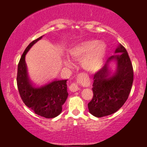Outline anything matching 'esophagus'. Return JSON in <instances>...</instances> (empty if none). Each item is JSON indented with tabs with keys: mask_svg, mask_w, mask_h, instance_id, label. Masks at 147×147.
<instances>
[{
	"mask_svg": "<svg viewBox=\"0 0 147 147\" xmlns=\"http://www.w3.org/2000/svg\"><path fill=\"white\" fill-rule=\"evenodd\" d=\"M69 90L71 92H74L79 90V88H78V85L75 84V83H73V84H71V85H70Z\"/></svg>",
	"mask_w": 147,
	"mask_h": 147,
	"instance_id": "obj_1",
	"label": "esophagus"
}]
</instances>
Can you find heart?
Segmentation results:
<instances>
[{
    "mask_svg": "<svg viewBox=\"0 0 147 147\" xmlns=\"http://www.w3.org/2000/svg\"><path fill=\"white\" fill-rule=\"evenodd\" d=\"M72 58L81 59V66L85 71L94 72L102 67L108 53V46L104 41L96 39H89L74 45L69 49ZM65 64L70 61L65 59Z\"/></svg>",
    "mask_w": 147,
    "mask_h": 147,
    "instance_id": "obj_1",
    "label": "heart"
}]
</instances>
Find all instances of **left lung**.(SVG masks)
Here are the masks:
<instances>
[{"label": "left lung", "mask_w": 147, "mask_h": 147, "mask_svg": "<svg viewBox=\"0 0 147 147\" xmlns=\"http://www.w3.org/2000/svg\"><path fill=\"white\" fill-rule=\"evenodd\" d=\"M120 53L119 54V53ZM106 64L94 76L93 98L88 104L89 112L97 117L113 114L127 100L133 82V70L129 55L119 44ZM114 60L117 67L114 72L109 69L110 61Z\"/></svg>", "instance_id": "obj_1"}]
</instances>
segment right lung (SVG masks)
<instances>
[{
  "mask_svg": "<svg viewBox=\"0 0 147 147\" xmlns=\"http://www.w3.org/2000/svg\"><path fill=\"white\" fill-rule=\"evenodd\" d=\"M43 36L30 43L23 53L18 65L17 86L26 106L37 115L45 118H54L61 113L62 106L68 97L67 80H53L39 86L33 85L28 76L25 61L26 53Z\"/></svg>",
  "mask_w": 147,
  "mask_h": 147,
  "instance_id": "add662e5",
  "label": "right lung"
}]
</instances>
